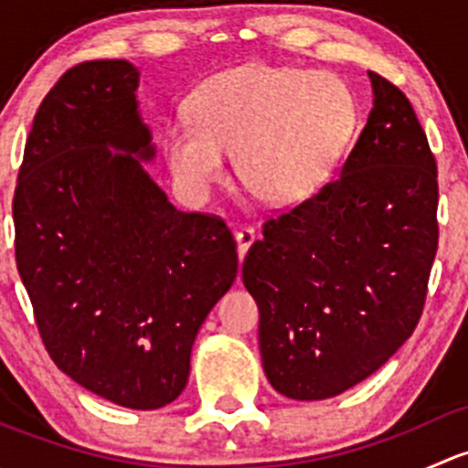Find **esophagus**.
<instances>
[{
    "instance_id": "1",
    "label": "esophagus",
    "mask_w": 468,
    "mask_h": 468,
    "mask_svg": "<svg viewBox=\"0 0 468 468\" xmlns=\"http://www.w3.org/2000/svg\"><path fill=\"white\" fill-rule=\"evenodd\" d=\"M235 242H238V253H239V261H244L247 251L251 249V244L256 242V230L253 229H242L235 233Z\"/></svg>"
}]
</instances>
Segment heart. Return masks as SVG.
<instances>
[{
	"label": "heart",
	"mask_w": 468,
	"mask_h": 468,
	"mask_svg": "<svg viewBox=\"0 0 468 468\" xmlns=\"http://www.w3.org/2000/svg\"><path fill=\"white\" fill-rule=\"evenodd\" d=\"M187 112L190 122H172L163 135L174 181L187 195H206L235 151L239 186L269 206L319 190L357 124L356 94L342 79L271 65L207 79Z\"/></svg>",
	"instance_id": "heart-1"
}]
</instances>
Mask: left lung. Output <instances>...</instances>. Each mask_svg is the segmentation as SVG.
I'll list each match as a JSON object with an SVG mask.
<instances>
[{
  "label": "left lung",
  "mask_w": 468,
  "mask_h": 468,
  "mask_svg": "<svg viewBox=\"0 0 468 468\" xmlns=\"http://www.w3.org/2000/svg\"><path fill=\"white\" fill-rule=\"evenodd\" d=\"M374 108L333 181L271 217L242 264L269 382L324 400L414 333L435 262L437 163L410 99L369 72Z\"/></svg>",
  "instance_id": "8db88e82"
}]
</instances>
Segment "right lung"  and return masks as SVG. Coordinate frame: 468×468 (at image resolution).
I'll use <instances>...</instances> for the list:
<instances>
[{"label": "right lung", "mask_w": 468, "mask_h": 468, "mask_svg": "<svg viewBox=\"0 0 468 468\" xmlns=\"http://www.w3.org/2000/svg\"><path fill=\"white\" fill-rule=\"evenodd\" d=\"M129 60L74 65L33 117L13 197L16 261L37 333L63 374L131 410L178 399L212 305L238 276L217 215L181 212L155 155Z\"/></svg>", "instance_id": "add662e5"}]
</instances>
